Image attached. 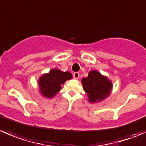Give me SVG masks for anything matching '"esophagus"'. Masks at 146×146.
Segmentation results:
<instances>
[{
    "mask_svg": "<svg viewBox=\"0 0 146 146\" xmlns=\"http://www.w3.org/2000/svg\"><path fill=\"white\" fill-rule=\"evenodd\" d=\"M73 76L75 79H78L79 78V73H78V72H75V73H73Z\"/></svg>",
    "mask_w": 146,
    "mask_h": 146,
    "instance_id": "1",
    "label": "esophagus"
}]
</instances>
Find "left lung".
Returning <instances> with one entry per match:
<instances>
[{"label": "left lung", "instance_id": "left-lung-1", "mask_svg": "<svg viewBox=\"0 0 146 146\" xmlns=\"http://www.w3.org/2000/svg\"><path fill=\"white\" fill-rule=\"evenodd\" d=\"M82 84L91 103L104 99L110 94L112 88L111 82L96 70L89 72L88 76L82 79Z\"/></svg>", "mask_w": 146, "mask_h": 146}]
</instances>
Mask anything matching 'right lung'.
<instances>
[{
  "label": "right lung",
  "instance_id": "right-lung-1",
  "mask_svg": "<svg viewBox=\"0 0 146 146\" xmlns=\"http://www.w3.org/2000/svg\"><path fill=\"white\" fill-rule=\"evenodd\" d=\"M72 78L71 73L53 69L49 73L44 74L39 80L41 93L47 98H53L61 89V84Z\"/></svg>",
  "mask_w": 146,
  "mask_h": 146
}]
</instances>
